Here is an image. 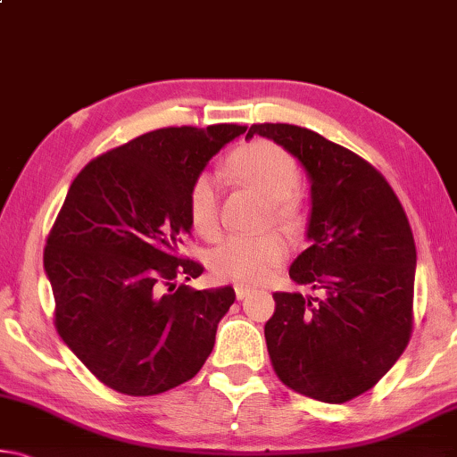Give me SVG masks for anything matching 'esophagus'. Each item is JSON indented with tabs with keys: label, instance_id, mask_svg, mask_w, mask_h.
Returning a JSON list of instances; mask_svg holds the SVG:
<instances>
[{
	"label": "esophagus",
	"instance_id": "esophagus-1",
	"mask_svg": "<svg viewBox=\"0 0 457 457\" xmlns=\"http://www.w3.org/2000/svg\"><path fill=\"white\" fill-rule=\"evenodd\" d=\"M253 292V287L247 286H235V294H237V300H245Z\"/></svg>",
	"mask_w": 457,
	"mask_h": 457
}]
</instances>
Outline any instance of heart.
Instances as JSON below:
<instances>
[{"label": "heart", "instance_id": "heart-1", "mask_svg": "<svg viewBox=\"0 0 457 457\" xmlns=\"http://www.w3.org/2000/svg\"><path fill=\"white\" fill-rule=\"evenodd\" d=\"M228 171L238 181L270 200L271 220L284 230L298 228L302 210L294 198L300 173L287 153L271 140H253L228 159ZM187 214L195 233L214 237L219 230V187L212 173L195 175L187 189ZM287 257V243L278 233L230 235L210 253V270L235 284H262Z\"/></svg>", "mask_w": 457, "mask_h": 457}]
</instances>
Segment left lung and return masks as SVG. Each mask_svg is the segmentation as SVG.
I'll return each instance as SVG.
<instances>
[{"label": "left lung", "mask_w": 457, "mask_h": 457, "mask_svg": "<svg viewBox=\"0 0 457 457\" xmlns=\"http://www.w3.org/2000/svg\"><path fill=\"white\" fill-rule=\"evenodd\" d=\"M300 161L311 181V247L290 265L298 286L276 292L265 322L271 366L287 388L341 404L374 388L409 345L417 249L388 181L368 161L294 124H253Z\"/></svg>", "instance_id": "1"}]
</instances>
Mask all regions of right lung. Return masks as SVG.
<instances>
[{
	"mask_svg": "<svg viewBox=\"0 0 457 457\" xmlns=\"http://www.w3.org/2000/svg\"><path fill=\"white\" fill-rule=\"evenodd\" d=\"M245 130L146 132L89 161L69 187L45 247L54 327L108 388L161 395L192 380L212 353L235 290L175 287L204 271L178 251L192 230L189 184Z\"/></svg>",
	"mask_w": 457,
	"mask_h": 457,
	"instance_id": "1",
	"label": "right lung"
}]
</instances>
